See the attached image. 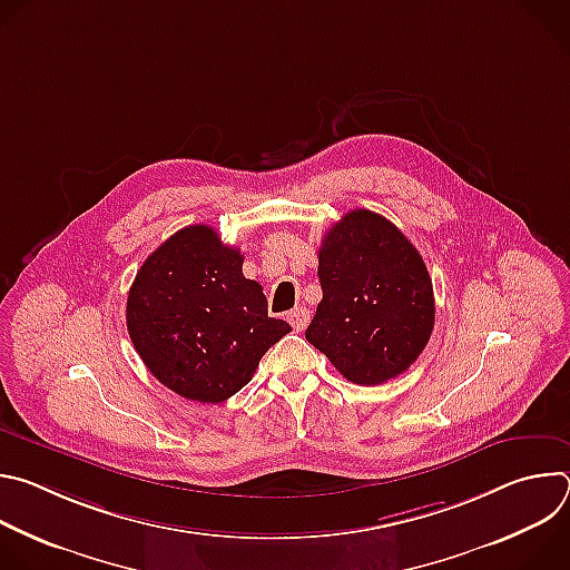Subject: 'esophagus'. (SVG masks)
<instances>
[{"label": "esophagus", "mask_w": 570, "mask_h": 570, "mask_svg": "<svg viewBox=\"0 0 570 570\" xmlns=\"http://www.w3.org/2000/svg\"><path fill=\"white\" fill-rule=\"evenodd\" d=\"M308 320H311V315H308V308H306V306H295V308L288 313V322H291V327H293L295 332H304Z\"/></svg>", "instance_id": "esophagus-1"}]
</instances>
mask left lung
<instances>
[{
  "instance_id": "obj_1",
  "label": "left lung",
  "mask_w": 570,
  "mask_h": 570,
  "mask_svg": "<svg viewBox=\"0 0 570 570\" xmlns=\"http://www.w3.org/2000/svg\"><path fill=\"white\" fill-rule=\"evenodd\" d=\"M317 277L322 299L304 336L347 381L381 385L417 361L435 324L433 282L394 223L347 212L322 238Z\"/></svg>"
}]
</instances>
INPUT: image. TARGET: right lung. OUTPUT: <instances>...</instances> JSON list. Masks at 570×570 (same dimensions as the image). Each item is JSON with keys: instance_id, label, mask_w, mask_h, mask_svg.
Wrapping results in <instances>:
<instances>
[{"instance_id": "right-lung-1", "label": "right lung", "mask_w": 570, "mask_h": 570, "mask_svg": "<svg viewBox=\"0 0 570 570\" xmlns=\"http://www.w3.org/2000/svg\"><path fill=\"white\" fill-rule=\"evenodd\" d=\"M240 268L243 255L214 227L189 225L161 243L130 286V341L150 374L185 399H229L291 332L268 317L262 284Z\"/></svg>"}]
</instances>
